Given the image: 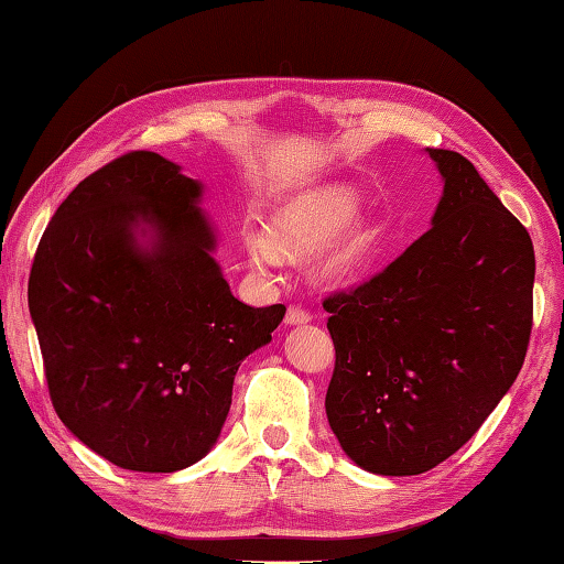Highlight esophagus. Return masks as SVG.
Returning <instances> with one entry per match:
<instances>
[{"instance_id":"esophagus-1","label":"esophagus","mask_w":564,"mask_h":564,"mask_svg":"<svg viewBox=\"0 0 564 564\" xmlns=\"http://www.w3.org/2000/svg\"><path fill=\"white\" fill-rule=\"evenodd\" d=\"M311 323V313L299 308V305H291L289 311H285V325H305Z\"/></svg>"}]
</instances>
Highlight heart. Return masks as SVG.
Returning a JSON list of instances; mask_svg holds the SVG:
<instances>
[{
  "mask_svg": "<svg viewBox=\"0 0 564 564\" xmlns=\"http://www.w3.org/2000/svg\"><path fill=\"white\" fill-rule=\"evenodd\" d=\"M362 194L352 184H325L285 202L273 214L271 229L249 234L243 251L256 269H279L281 253L303 256L313 249V275L325 283H340L362 273L375 261L380 229L375 221L357 219Z\"/></svg>",
  "mask_w": 564,
  "mask_h": 564,
  "instance_id": "1",
  "label": "heart"
}]
</instances>
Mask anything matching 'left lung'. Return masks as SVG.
Segmentation results:
<instances>
[{
	"instance_id": "obj_1",
	"label": "left lung",
	"mask_w": 564,
	"mask_h": 564,
	"mask_svg": "<svg viewBox=\"0 0 564 564\" xmlns=\"http://www.w3.org/2000/svg\"><path fill=\"white\" fill-rule=\"evenodd\" d=\"M424 152L444 184L432 229L323 303L335 345L327 422L377 476H416L456 454L513 387L530 340V234L464 155Z\"/></svg>"
}]
</instances>
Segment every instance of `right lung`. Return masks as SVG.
<instances>
[{"label": "right lung", "mask_w": 564, "mask_h": 564, "mask_svg": "<svg viewBox=\"0 0 564 564\" xmlns=\"http://www.w3.org/2000/svg\"><path fill=\"white\" fill-rule=\"evenodd\" d=\"M204 184L158 152H130L61 202L29 275L51 402L90 452L140 474L207 456L239 365L271 343L285 305L234 299Z\"/></svg>", "instance_id": "1"}]
</instances>
